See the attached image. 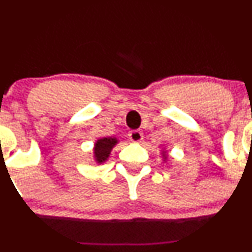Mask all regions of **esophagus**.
I'll return each mask as SVG.
<instances>
[{
  "instance_id": "1",
  "label": "esophagus",
  "mask_w": 252,
  "mask_h": 252,
  "mask_svg": "<svg viewBox=\"0 0 252 252\" xmlns=\"http://www.w3.org/2000/svg\"><path fill=\"white\" fill-rule=\"evenodd\" d=\"M129 139L133 142H140L144 139V134L140 130H131L129 131Z\"/></svg>"
}]
</instances>
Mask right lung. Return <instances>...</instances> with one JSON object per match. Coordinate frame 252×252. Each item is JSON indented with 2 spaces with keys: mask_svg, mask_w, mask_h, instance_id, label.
Returning a JSON list of instances; mask_svg holds the SVG:
<instances>
[{
  "mask_svg": "<svg viewBox=\"0 0 252 252\" xmlns=\"http://www.w3.org/2000/svg\"><path fill=\"white\" fill-rule=\"evenodd\" d=\"M117 144V140L114 138H103L100 139L95 144V158L98 163H102L105 162L106 159L108 158L110 156V152L112 150V147Z\"/></svg>",
  "mask_w": 252,
  "mask_h": 252,
  "instance_id": "right-lung-1",
  "label": "right lung"
}]
</instances>
